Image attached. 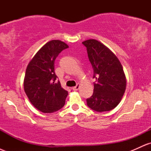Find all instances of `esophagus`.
<instances>
[{
	"label": "esophagus",
	"mask_w": 151,
	"mask_h": 151,
	"mask_svg": "<svg viewBox=\"0 0 151 151\" xmlns=\"http://www.w3.org/2000/svg\"><path fill=\"white\" fill-rule=\"evenodd\" d=\"M79 87H80V85H79V84H77L75 86L72 87V90H74V91H77V90H78V89H79Z\"/></svg>",
	"instance_id": "1"
}]
</instances>
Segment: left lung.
Returning a JSON list of instances; mask_svg holds the SVG:
<instances>
[{
  "mask_svg": "<svg viewBox=\"0 0 151 151\" xmlns=\"http://www.w3.org/2000/svg\"><path fill=\"white\" fill-rule=\"evenodd\" d=\"M86 47L93 70V93L86 99L87 106L97 112L111 111L120 103L126 80L122 65L114 54L96 40H88Z\"/></svg>",
  "mask_w": 151,
  "mask_h": 151,
  "instance_id": "obj_1",
  "label": "left lung"
}]
</instances>
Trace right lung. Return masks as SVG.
Segmentation results:
<instances>
[{
    "label": "right lung",
    "mask_w": 151,
    "mask_h": 151,
    "mask_svg": "<svg viewBox=\"0 0 151 151\" xmlns=\"http://www.w3.org/2000/svg\"><path fill=\"white\" fill-rule=\"evenodd\" d=\"M69 47L58 40L46 43L26 69L24 90L31 104L43 113H52L64 106L68 91L62 87L55 72V61Z\"/></svg>",
    "instance_id": "right-lung-1"
}]
</instances>
